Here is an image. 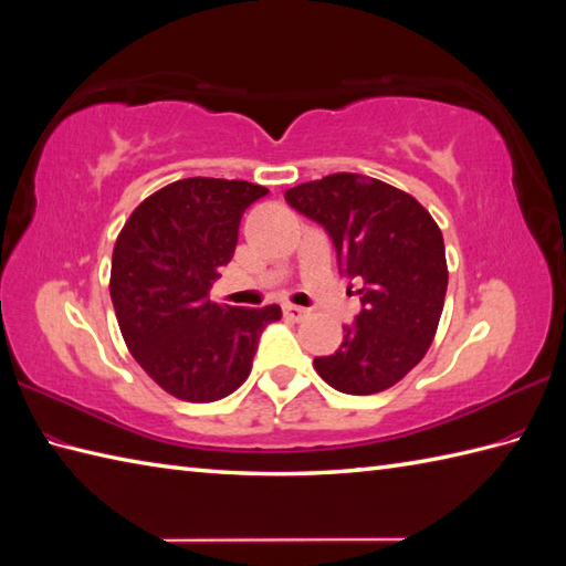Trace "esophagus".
I'll list each match as a JSON object with an SVG mask.
<instances>
[{"label":"esophagus","instance_id":"34e87169","mask_svg":"<svg viewBox=\"0 0 566 566\" xmlns=\"http://www.w3.org/2000/svg\"><path fill=\"white\" fill-rule=\"evenodd\" d=\"M284 315L286 318H292V321H304L306 315H308V311L306 308H301V306H294V304H284Z\"/></svg>","mask_w":566,"mask_h":566}]
</instances>
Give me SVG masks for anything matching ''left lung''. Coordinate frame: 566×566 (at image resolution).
<instances>
[{
	"mask_svg": "<svg viewBox=\"0 0 566 566\" xmlns=\"http://www.w3.org/2000/svg\"><path fill=\"white\" fill-rule=\"evenodd\" d=\"M284 200L321 223L339 272L361 284L359 315L335 354L313 359L315 371L347 396L396 386L422 361L443 311L449 268L437 221L412 195L359 174L301 182Z\"/></svg>",
	"mask_w": 566,
	"mask_h": 566,
	"instance_id": "obj_1",
	"label": "left lung"
}]
</instances>
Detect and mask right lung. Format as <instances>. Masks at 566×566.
Listing matches in <instances>:
<instances>
[{
  "label": "right lung",
  "mask_w": 566,
  "mask_h": 566,
  "mask_svg": "<svg viewBox=\"0 0 566 566\" xmlns=\"http://www.w3.org/2000/svg\"><path fill=\"white\" fill-rule=\"evenodd\" d=\"M268 188L245 180L182 178L144 200L117 235L111 298L137 364L186 402L231 396L251 374L277 304H214L209 289L239 243L241 217Z\"/></svg>",
  "instance_id": "obj_1"
}]
</instances>
